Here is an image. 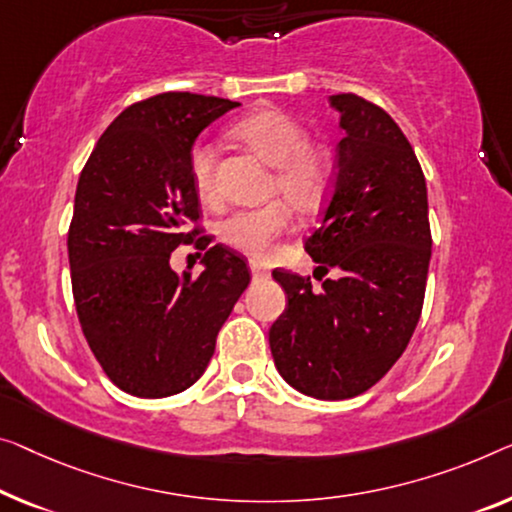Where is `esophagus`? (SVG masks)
Instances as JSON below:
<instances>
[{"label":"esophagus","instance_id":"esophagus-1","mask_svg":"<svg viewBox=\"0 0 512 512\" xmlns=\"http://www.w3.org/2000/svg\"><path fill=\"white\" fill-rule=\"evenodd\" d=\"M250 273H253V278H269V269H266L264 264L259 262H250Z\"/></svg>","mask_w":512,"mask_h":512}]
</instances>
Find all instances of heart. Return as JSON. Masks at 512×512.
<instances>
[{
    "instance_id": "heart-1",
    "label": "heart",
    "mask_w": 512,
    "mask_h": 512,
    "mask_svg": "<svg viewBox=\"0 0 512 512\" xmlns=\"http://www.w3.org/2000/svg\"><path fill=\"white\" fill-rule=\"evenodd\" d=\"M232 135L243 147L273 167L269 195L280 197L259 209H241L218 227L227 246L250 257H269L292 223V209L310 213L322 207L333 183V158L324 144L310 142L308 131L280 110H257L239 119ZM188 172L200 200L216 197V149L195 142L188 154Z\"/></svg>"
}]
</instances>
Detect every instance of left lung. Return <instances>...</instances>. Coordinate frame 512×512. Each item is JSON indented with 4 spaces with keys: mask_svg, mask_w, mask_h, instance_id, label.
<instances>
[{
    "mask_svg": "<svg viewBox=\"0 0 512 512\" xmlns=\"http://www.w3.org/2000/svg\"><path fill=\"white\" fill-rule=\"evenodd\" d=\"M340 112L333 188L305 253L326 278L273 271L287 308L273 322L276 368L317 400L361 395L393 368L421 319L432 255L421 163L400 126L379 105L335 94ZM322 280V278H319Z\"/></svg>",
    "mask_w": 512,
    "mask_h": 512,
    "instance_id": "8db88e82",
    "label": "left lung"
}]
</instances>
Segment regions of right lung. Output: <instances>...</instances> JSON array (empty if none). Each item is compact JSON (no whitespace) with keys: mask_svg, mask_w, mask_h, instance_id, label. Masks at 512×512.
<instances>
[{"mask_svg":"<svg viewBox=\"0 0 512 512\" xmlns=\"http://www.w3.org/2000/svg\"><path fill=\"white\" fill-rule=\"evenodd\" d=\"M236 101L167 91L108 126L80 174L68 264L82 333L114 384L167 398L204 375L220 326L246 292V259L200 236L204 271L179 276L170 255L200 227L188 172L197 135Z\"/></svg>","mask_w":512,"mask_h":512,"instance_id":"add662e5","label":"right lung"}]
</instances>
